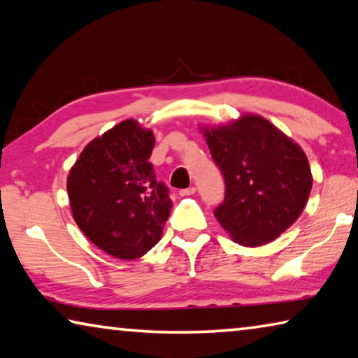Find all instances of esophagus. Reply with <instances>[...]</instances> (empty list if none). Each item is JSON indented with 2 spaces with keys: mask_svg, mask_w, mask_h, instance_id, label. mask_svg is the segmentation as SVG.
I'll use <instances>...</instances> for the list:
<instances>
[{
  "mask_svg": "<svg viewBox=\"0 0 358 358\" xmlns=\"http://www.w3.org/2000/svg\"><path fill=\"white\" fill-rule=\"evenodd\" d=\"M194 192H196V186H191V187H186V189H181L180 191V196L181 197H187V196H192Z\"/></svg>",
  "mask_w": 358,
  "mask_h": 358,
  "instance_id": "1",
  "label": "esophagus"
}]
</instances>
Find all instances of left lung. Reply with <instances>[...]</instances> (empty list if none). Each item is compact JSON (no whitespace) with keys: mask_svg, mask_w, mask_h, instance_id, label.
Returning <instances> with one entry per match:
<instances>
[{"mask_svg":"<svg viewBox=\"0 0 358 358\" xmlns=\"http://www.w3.org/2000/svg\"><path fill=\"white\" fill-rule=\"evenodd\" d=\"M203 134L226 185L224 201L213 211L216 220L243 246L280 237L301 215L311 192L303 150L257 115Z\"/></svg>","mask_w":358,"mask_h":358,"instance_id":"8db88e82","label":"left lung"}]
</instances>
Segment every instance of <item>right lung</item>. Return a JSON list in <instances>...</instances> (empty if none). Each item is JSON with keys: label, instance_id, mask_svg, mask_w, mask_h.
<instances>
[{"label": "right lung", "instance_id": "1", "mask_svg": "<svg viewBox=\"0 0 358 358\" xmlns=\"http://www.w3.org/2000/svg\"><path fill=\"white\" fill-rule=\"evenodd\" d=\"M155 136L126 120L90 142L68 177L77 226L113 257H142L161 240L172 210L169 187L156 180Z\"/></svg>", "mask_w": 358, "mask_h": 358}]
</instances>
